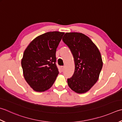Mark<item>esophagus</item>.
<instances>
[{"instance_id": "obj_1", "label": "esophagus", "mask_w": 122, "mask_h": 122, "mask_svg": "<svg viewBox=\"0 0 122 122\" xmlns=\"http://www.w3.org/2000/svg\"><path fill=\"white\" fill-rule=\"evenodd\" d=\"M61 68V70H62V71H64V66H62Z\"/></svg>"}]
</instances>
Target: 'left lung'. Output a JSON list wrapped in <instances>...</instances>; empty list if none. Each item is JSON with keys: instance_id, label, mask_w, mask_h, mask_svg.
<instances>
[{"instance_id": "8db88e82", "label": "left lung", "mask_w": 122, "mask_h": 122, "mask_svg": "<svg viewBox=\"0 0 122 122\" xmlns=\"http://www.w3.org/2000/svg\"><path fill=\"white\" fill-rule=\"evenodd\" d=\"M62 41L70 49L75 65L68 85L76 93H86L98 80L103 64L99 50L89 37L81 33H66Z\"/></svg>"}]
</instances>
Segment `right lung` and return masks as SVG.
I'll list each match as a JSON object with an SVG mask.
<instances>
[{"instance_id": "1", "label": "right lung", "mask_w": 122, "mask_h": 122, "mask_svg": "<svg viewBox=\"0 0 122 122\" xmlns=\"http://www.w3.org/2000/svg\"><path fill=\"white\" fill-rule=\"evenodd\" d=\"M64 34L54 31L38 36L24 52L21 61L24 77L34 91H46L56 80L59 74L56 50Z\"/></svg>"}]
</instances>
